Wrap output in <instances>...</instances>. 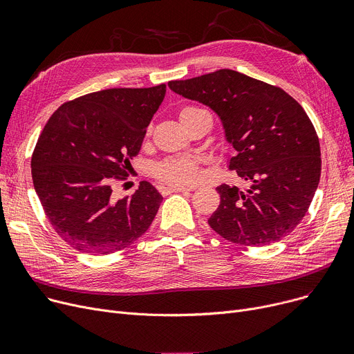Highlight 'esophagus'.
<instances>
[{
    "label": "esophagus",
    "mask_w": 354,
    "mask_h": 354,
    "mask_svg": "<svg viewBox=\"0 0 354 354\" xmlns=\"http://www.w3.org/2000/svg\"><path fill=\"white\" fill-rule=\"evenodd\" d=\"M192 188H185V187H166L162 188L163 194H172V192H189Z\"/></svg>",
    "instance_id": "1"
}]
</instances>
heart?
<instances>
[{
  "mask_svg": "<svg viewBox=\"0 0 354 354\" xmlns=\"http://www.w3.org/2000/svg\"><path fill=\"white\" fill-rule=\"evenodd\" d=\"M205 111L198 107H185L180 110V119ZM198 162L191 158H171L159 162L155 166V176L167 185H191L198 179Z\"/></svg>",
  "mask_w": 354,
  "mask_h": 354,
  "instance_id": "obj_1",
  "label": "heart"
}]
</instances>
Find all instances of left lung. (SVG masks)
I'll return each instance as SVG.
<instances>
[{
  "instance_id": "1",
  "label": "left lung",
  "mask_w": 354,
  "mask_h": 354,
  "mask_svg": "<svg viewBox=\"0 0 354 354\" xmlns=\"http://www.w3.org/2000/svg\"><path fill=\"white\" fill-rule=\"evenodd\" d=\"M167 86L215 111L236 152L230 169L250 183L245 191L216 188L221 202L209 227L239 245L263 247L287 236L307 214L322 174L319 138L300 103L230 68Z\"/></svg>"
}]
</instances>
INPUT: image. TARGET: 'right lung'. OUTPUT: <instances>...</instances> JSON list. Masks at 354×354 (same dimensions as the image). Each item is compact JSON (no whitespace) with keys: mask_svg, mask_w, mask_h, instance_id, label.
<instances>
[{"mask_svg":"<svg viewBox=\"0 0 354 354\" xmlns=\"http://www.w3.org/2000/svg\"><path fill=\"white\" fill-rule=\"evenodd\" d=\"M166 86L107 88L62 104L46 123L31 158L34 189L51 227L80 252L106 255L132 245L160 207L162 195L142 182L115 199Z\"/></svg>","mask_w":354,"mask_h":354,"instance_id":"right-lung-1","label":"right lung"}]
</instances>
